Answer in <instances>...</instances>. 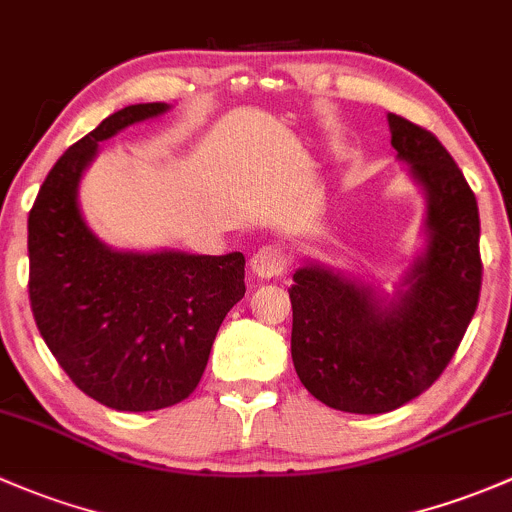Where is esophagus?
I'll use <instances>...</instances> for the list:
<instances>
[{
	"mask_svg": "<svg viewBox=\"0 0 512 512\" xmlns=\"http://www.w3.org/2000/svg\"><path fill=\"white\" fill-rule=\"evenodd\" d=\"M250 270L260 279L284 277L289 270V252L282 245H265L252 255Z\"/></svg>",
	"mask_w": 512,
	"mask_h": 512,
	"instance_id": "34e87169",
	"label": "esophagus"
}]
</instances>
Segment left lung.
Wrapping results in <instances>:
<instances>
[{"label": "left lung", "mask_w": 512, "mask_h": 512, "mask_svg": "<svg viewBox=\"0 0 512 512\" xmlns=\"http://www.w3.org/2000/svg\"><path fill=\"white\" fill-rule=\"evenodd\" d=\"M397 159L427 198V247L395 297L306 265L294 272L292 360L324 405L383 414L422 395L454 358L481 294V220L464 174L432 132L387 115Z\"/></svg>", "instance_id": "left-lung-1"}]
</instances>
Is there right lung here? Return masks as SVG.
<instances>
[{"label":"right lung","instance_id":"obj_1","mask_svg":"<svg viewBox=\"0 0 512 512\" xmlns=\"http://www.w3.org/2000/svg\"><path fill=\"white\" fill-rule=\"evenodd\" d=\"M169 110H117L53 164L29 213V299L43 341L75 387L120 412L186 400L206 370L225 314L245 297V257L120 252L78 206L98 144Z\"/></svg>","mask_w":512,"mask_h":512}]
</instances>
